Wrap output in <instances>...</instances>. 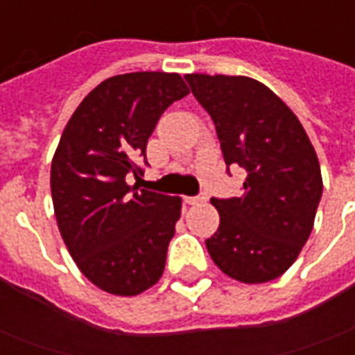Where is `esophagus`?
I'll return each mask as SVG.
<instances>
[{
	"instance_id": "1",
	"label": "esophagus",
	"mask_w": 355,
	"mask_h": 355,
	"mask_svg": "<svg viewBox=\"0 0 355 355\" xmlns=\"http://www.w3.org/2000/svg\"><path fill=\"white\" fill-rule=\"evenodd\" d=\"M205 200H207L205 196H196V198H184V203H188V205H198V203H203Z\"/></svg>"
}]
</instances>
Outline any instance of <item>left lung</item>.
Segmentation results:
<instances>
[{
    "instance_id": "8db88e82",
    "label": "left lung",
    "mask_w": 355,
    "mask_h": 355,
    "mask_svg": "<svg viewBox=\"0 0 355 355\" xmlns=\"http://www.w3.org/2000/svg\"><path fill=\"white\" fill-rule=\"evenodd\" d=\"M215 123L226 165L247 171L245 193L211 200L220 224L205 239L211 259L241 283L285 274L310 238L323 180L320 162L293 110L247 76L186 73Z\"/></svg>"
}]
</instances>
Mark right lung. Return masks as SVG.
<instances>
[{
  "label": "right lung",
  "instance_id": "right-lung-1",
  "mask_svg": "<svg viewBox=\"0 0 355 355\" xmlns=\"http://www.w3.org/2000/svg\"><path fill=\"white\" fill-rule=\"evenodd\" d=\"M190 93L180 73L131 72L104 80L66 123L51 163L58 230L81 274L98 289L135 297L159 282L182 200L139 190L157 119Z\"/></svg>",
  "mask_w": 355,
  "mask_h": 355
}]
</instances>
